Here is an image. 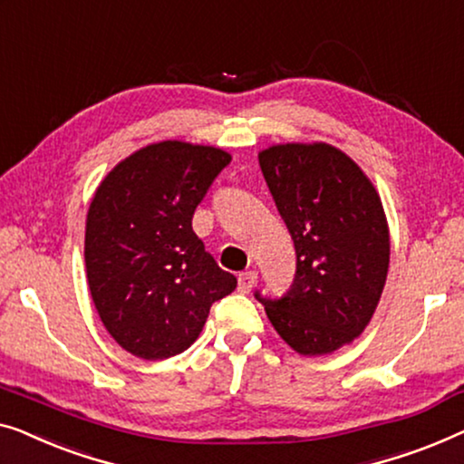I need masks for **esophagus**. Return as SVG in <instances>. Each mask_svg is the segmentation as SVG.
Wrapping results in <instances>:
<instances>
[{
  "mask_svg": "<svg viewBox=\"0 0 464 464\" xmlns=\"http://www.w3.org/2000/svg\"><path fill=\"white\" fill-rule=\"evenodd\" d=\"M256 279H258V276H256V271H246V273H241L239 276V279H237V288H239V292H250L252 288H254V284H256Z\"/></svg>",
  "mask_w": 464,
  "mask_h": 464,
  "instance_id": "34e87169",
  "label": "esophagus"
}]
</instances>
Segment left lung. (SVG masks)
<instances>
[{"mask_svg": "<svg viewBox=\"0 0 464 464\" xmlns=\"http://www.w3.org/2000/svg\"><path fill=\"white\" fill-rule=\"evenodd\" d=\"M258 164L296 247L288 295L266 317L300 355H330L368 328L389 271L381 195L347 153L328 142H277Z\"/></svg>", "mask_w": 464, "mask_h": 464, "instance_id": "left-lung-1", "label": "left lung"}]
</instances>
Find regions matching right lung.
<instances>
[{
  "mask_svg": "<svg viewBox=\"0 0 464 464\" xmlns=\"http://www.w3.org/2000/svg\"><path fill=\"white\" fill-rule=\"evenodd\" d=\"M229 161L225 149L160 140L121 160L96 187L83 239L88 288L113 341L140 360L191 347L214 300L237 285L191 227Z\"/></svg>",
  "mask_w": 464,
  "mask_h": 464,
  "instance_id": "add662e5",
  "label": "right lung"
}]
</instances>
